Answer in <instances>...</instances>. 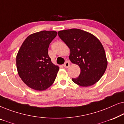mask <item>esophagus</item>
Returning <instances> with one entry per match:
<instances>
[{
  "mask_svg": "<svg viewBox=\"0 0 124 124\" xmlns=\"http://www.w3.org/2000/svg\"><path fill=\"white\" fill-rule=\"evenodd\" d=\"M69 65H70V62H65V64H64L63 66L64 68H68L69 67Z\"/></svg>",
  "mask_w": 124,
  "mask_h": 124,
  "instance_id": "34e87169",
  "label": "esophagus"
}]
</instances>
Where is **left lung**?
I'll return each mask as SVG.
<instances>
[{
	"label": "left lung",
	"instance_id": "8db88e82",
	"mask_svg": "<svg viewBox=\"0 0 124 124\" xmlns=\"http://www.w3.org/2000/svg\"><path fill=\"white\" fill-rule=\"evenodd\" d=\"M57 34L70 49L71 62L80 67L78 77L72 78V81L83 87L97 82L107 67L106 53L101 42L91 34L78 29L62 30Z\"/></svg>",
	"mask_w": 124,
	"mask_h": 124
}]
</instances>
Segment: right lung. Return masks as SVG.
<instances>
[{"label":"right lung","mask_w":124,"mask_h":124,"mask_svg":"<svg viewBox=\"0 0 124 124\" xmlns=\"http://www.w3.org/2000/svg\"><path fill=\"white\" fill-rule=\"evenodd\" d=\"M56 35V31L46 30L33 34L27 37L18 52V75L27 86L35 90H45L55 80L59 68L51 62L48 48Z\"/></svg>","instance_id":"right-lung-1"}]
</instances>
